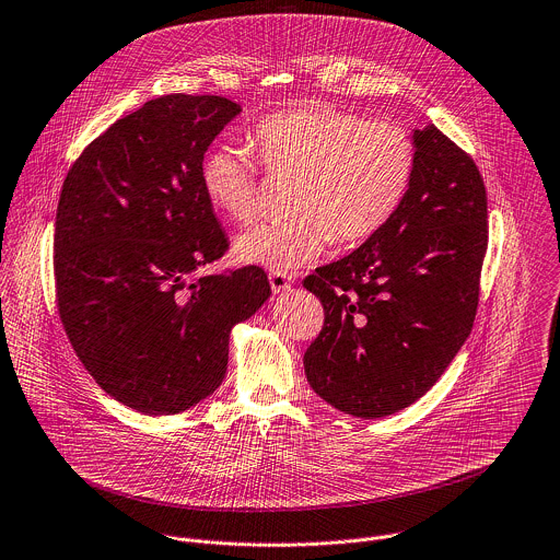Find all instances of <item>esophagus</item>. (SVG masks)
<instances>
[{
	"mask_svg": "<svg viewBox=\"0 0 560 560\" xmlns=\"http://www.w3.org/2000/svg\"><path fill=\"white\" fill-rule=\"evenodd\" d=\"M268 279H270V288L275 294H281L292 288V277H288L285 272H272Z\"/></svg>",
	"mask_w": 560,
	"mask_h": 560,
	"instance_id": "esophagus-1",
	"label": "esophagus"
}]
</instances>
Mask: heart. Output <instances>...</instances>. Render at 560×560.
Returning <instances> with one entry per match:
<instances>
[{"mask_svg": "<svg viewBox=\"0 0 560 560\" xmlns=\"http://www.w3.org/2000/svg\"><path fill=\"white\" fill-rule=\"evenodd\" d=\"M253 145L270 176L296 180L288 222L261 224L235 242L244 264L292 272L314 264L336 240L358 244L382 231L404 202L415 174V145L393 121H369L329 106L288 108L264 117ZM215 211L240 226L264 213L259 165L235 145H218L200 165Z\"/></svg>", "mask_w": 560, "mask_h": 560, "instance_id": "obj_1", "label": "heart"}]
</instances>
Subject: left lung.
Segmentation results:
<instances>
[{"mask_svg":"<svg viewBox=\"0 0 560 560\" xmlns=\"http://www.w3.org/2000/svg\"><path fill=\"white\" fill-rule=\"evenodd\" d=\"M415 174L390 222L303 285L325 325L303 364L318 397L380 419L421 399L471 334L489 244L487 187L434 124L415 130Z\"/></svg>","mask_w":560,"mask_h":560,"instance_id":"obj_1","label":"left lung"}]
</instances>
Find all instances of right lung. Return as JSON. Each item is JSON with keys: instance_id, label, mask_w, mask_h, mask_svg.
I'll return each instance as SVG.
<instances>
[{"instance_id": "add662e5", "label": "right lung", "mask_w": 560, "mask_h": 560, "mask_svg": "<svg viewBox=\"0 0 560 560\" xmlns=\"http://www.w3.org/2000/svg\"><path fill=\"white\" fill-rule=\"evenodd\" d=\"M240 110L220 95L148 100L62 183L54 279L65 334L95 384L141 415L207 399L224 380L231 329L270 296L259 266L194 279L229 248L200 165Z\"/></svg>"}]
</instances>
